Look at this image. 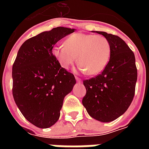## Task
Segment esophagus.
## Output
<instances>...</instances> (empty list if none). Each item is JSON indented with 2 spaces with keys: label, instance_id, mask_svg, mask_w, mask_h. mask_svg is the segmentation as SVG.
<instances>
[{
  "label": "esophagus",
  "instance_id": "esophagus-1",
  "mask_svg": "<svg viewBox=\"0 0 149 149\" xmlns=\"http://www.w3.org/2000/svg\"><path fill=\"white\" fill-rule=\"evenodd\" d=\"M76 80H77V81H78V82H81V78H79L78 77H76Z\"/></svg>",
  "mask_w": 149,
  "mask_h": 149
}]
</instances>
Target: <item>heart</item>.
Segmentation results:
<instances>
[{"instance_id": "obj_1", "label": "heart", "mask_w": 149, "mask_h": 149, "mask_svg": "<svg viewBox=\"0 0 149 149\" xmlns=\"http://www.w3.org/2000/svg\"><path fill=\"white\" fill-rule=\"evenodd\" d=\"M110 45L101 35L73 33L65 40V45L55 47L52 52L64 68L76 61L88 75H96L105 68L110 56Z\"/></svg>"}]
</instances>
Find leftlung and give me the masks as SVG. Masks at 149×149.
Listing matches in <instances>:
<instances>
[{
    "mask_svg": "<svg viewBox=\"0 0 149 149\" xmlns=\"http://www.w3.org/2000/svg\"><path fill=\"white\" fill-rule=\"evenodd\" d=\"M95 33L109 40L110 58L100 74L83 81L86 94L82 104L93 118L110 122L130 106L134 97L137 68L134 53L120 37L105 32Z\"/></svg>",
    "mask_w": 149,
    "mask_h": 149,
    "instance_id": "left-lung-1",
    "label": "left lung"
}]
</instances>
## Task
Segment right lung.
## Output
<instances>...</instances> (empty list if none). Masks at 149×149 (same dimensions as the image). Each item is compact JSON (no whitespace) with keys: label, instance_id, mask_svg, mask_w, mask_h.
Segmentation results:
<instances>
[{"label":"right lung","instance_id":"add662e5","mask_svg":"<svg viewBox=\"0 0 149 149\" xmlns=\"http://www.w3.org/2000/svg\"><path fill=\"white\" fill-rule=\"evenodd\" d=\"M56 27L25 40L13 65V96L22 115L40 128L58 120L65 97L76 84L74 75L62 68L52 48L74 32Z\"/></svg>","mask_w":149,"mask_h":149}]
</instances>
